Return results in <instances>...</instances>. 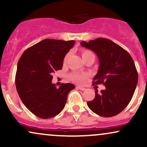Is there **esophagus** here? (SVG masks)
Segmentation results:
<instances>
[{
  "label": "esophagus",
  "instance_id": "1",
  "mask_svg": "<svg viewBox=\"0 0 147 147\" xmlns=\"http://www.w3.org/2000/svg\"><path fill=\"white\" fill-rule=\"evenodd\" d=\"M77 88L79 89V90H85L86 88H83V87H81V86H77Z\"/></svg>",
  "mask_w": 147,
  "mask_h": 147
}]
</instances>
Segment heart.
I'll use <instances>...</instances> for the list:
<instances>
[{
    "label": "heart",
    "mask_w": 147,
    "mask_h": 147,
    "mask_svg": "<svg viewBox=\"0 0 147 147\" xmlns=\"http://www.w3.org/2000/svg\"><path fill=\"white\" fill-rule=\"evenodd\" d=\"M82 58H83L84 61L87 59H95V55L92 52L90 51V50H84L82 51ZM69 57V54H66L65 56L64 57L63 59V63H66L67 60H68ZM88 75L86 73H80V72H72V73L70 74L69 75V78L71 81L73 82H75V83L82 84H83L85 81V79L87 78Z\"/></svg>",
    "instance_id": "heart-1"
}]
</instances>
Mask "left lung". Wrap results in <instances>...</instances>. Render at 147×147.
I'll use <instances>...</instances> for the list:
<instances>
[{"mask_svg":"<svg viewBox=\"0 0 147 147\" xmlns=\"http://www.w3.org/2000/svg\"><path fill=\"white\" fill-rule=\"evenodd\" d=\"M81 45L97 55L99 66L93 84H102L106 87L99 93L95 90V98L87 102L88 106L102 117L119 114L131 102L138 84V74L132 57L124 48L107 38L82 41Z\"/></svg>","mask_w":147,"mask_h":147,"instance_id":"obj_1","label":"left lung"}]
</instances>
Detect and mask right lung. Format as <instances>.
<instances>
[{
    "label": "right lung",
    "mask_w": 147,
    "mask_h": 147,
    "mask_svg": "<svg viewBox=\"0 0 147 147\" xmlns=\"http://www.w3.org/2000/svg\"><path fill=\"white\" fill-rule=\"evenodd\" d=\"M75 43L46 38L27 49L18 60L16 90L27 109L37 117L48 119L59 114L69 92L75 88L70 83L57 88L52 83V75L62 68L64 57Z\"/></svg>",
    "instance_id": "1"
}]
</instances>
